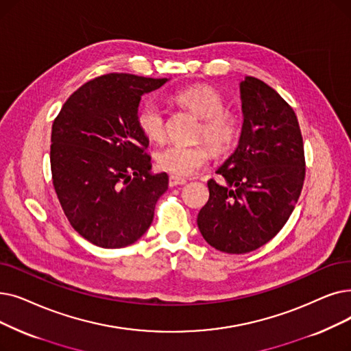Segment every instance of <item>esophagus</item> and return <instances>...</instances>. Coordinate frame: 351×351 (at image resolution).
<instances>
[{
  "label": "esophagus",
  "mask_w": 351,
  "mask_h": 351,
  "mask_svg": "<svg viewBox=\"0 0 351 351\" xmlns=\"http://www.w3.org/2000/svg\"><path fill=\"white\" fill-rule=\"evenodd\" d=\"M185 184H186V179H184V178H178L175 175L169 176V186L171 188L179 186V185H185Z\"/></svg>",
  "instance_id": "obj_1"
}]
</instances>
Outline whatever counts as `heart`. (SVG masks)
Returning <instances> with one entry per match:
<instances>
[{"instance_id": "1", "label": "heart", "mask_w": 351, "mask_h": 351, "mask_svg": "<svg viewBox=\"0 0 351 351\" xmlns=\"http://www.w3.org/2000/svg\"><path fill=\"white\" fill-rule=\"evenodd\" d=\"M175 100L201 119L197 138L205 139L217 155H225L235 147L241 134L239 119L225 109V99L215 87L199 84L182 88L175 95ZM136 121L150 142L165 141L166 116L159 103L146 100L138 110ZM210 147L206 143L169 145L156 152V165L159 169L175 176H189L209 162Z\"/></svg>"}]
</instances>
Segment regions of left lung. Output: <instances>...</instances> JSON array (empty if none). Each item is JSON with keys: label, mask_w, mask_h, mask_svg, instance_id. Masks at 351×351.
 <instances>
[{"label": "left lung", "mask_w": 351, "mask_h": 351, "mask_svg": "<svg viewBox=\"0 0 351 351\" xmlns=\"http://www.w3.org/2000/svg\"><path fill=\"white\" fill-rule=\"evenodd\" d=\"M243 123L238 147L208 180L209 199L197 228L218 251L247 254L265 245L291 215L306 178L297 116L276 90L255 77L241 82Z\"/></svg>", "instance_id": "obj_1"}]
</instances>
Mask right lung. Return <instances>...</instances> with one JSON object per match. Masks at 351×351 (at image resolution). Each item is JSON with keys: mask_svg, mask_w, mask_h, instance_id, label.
Returning <instances> with one entry per match:
<instances>
[{"mask_svg": "<svg viewBox=\"0 0 351 351\" xmlns=\"http://www.w3.org/2000/svg\"><path fill=\"white\" fill-rule=\"evenodd\" d=\"M167 79L109 73L84 83L53 121L50 163L64 215L84 239L123 248L150 226L169 178L150 173L149 139L136 116Z\"/></svg>", "mask_w": 351, "mask_h": 351, "instance_id": "add662e5", "label": "right lung"}]
</instances>
